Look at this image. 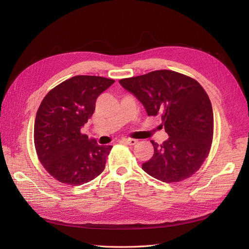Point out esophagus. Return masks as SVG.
Returning <instances> with one entry per match:
<instances>
[{
	"instance_id": "obj_1",
	"label": "esophagus",
	"mask_w": 249,
	"mask_h": 249,
	"mask_svg": "<svg viewBox=\"0 0 249 249\" xmlns=\"http://www.w3.org/2000/svg\"><path fill=\"white\" fill-rule=\"evenodd\" d=\"M122 141L126 143V144H129V145H135V144H137V142H138V140L131 139V138H124Z\"/></svg>"
}]
</instances>
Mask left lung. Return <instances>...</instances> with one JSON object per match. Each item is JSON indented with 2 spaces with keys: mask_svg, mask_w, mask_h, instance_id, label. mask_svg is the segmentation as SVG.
Masks as SVG:
<instances>
[{
  "mask_svg": "<svg viewBox=\"0 0 249 249\" xmlns=\"http://www.w3.org/2000/svg\"><path fill=\"white\" fill-rule=\"evenodd\" d=\"M119 83L142 103L148 116H161L169 136L162 144L150 141L154 155L142 169L165 183L194 175L209 156L213 140V109L205 89L196 80L167 70Z\"/></svg>",
  "mask_w": 249,
  "mask_h": 249,
  "instance_id": "1",
  "label": "left lung"
}]
</instances>
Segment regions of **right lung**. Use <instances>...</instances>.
Listing matches in <instances>:
<instances>
[{"mask_svg": "<svg viewBox=\"0 0 249 249\" xmlns=\"http://www.w3.org/2000/svg\"><path fill=\"white\" fill-rule=\"evenodd\" d=\"M115 81L97 76H76L44 96L34 124V144L42 166L60 183L80 186L105 169L111 145H99L82 134L92 116L97 96Z\"/></svg>", "mask_w": 249, "mask_h": 249, "instance_id": "obj_1", "label": "right lung"}]
</instances>
